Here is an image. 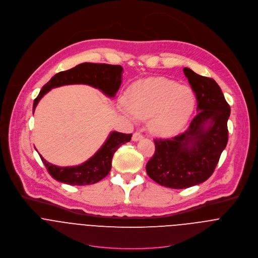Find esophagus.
I'll use <instances>...</instances> for the list:
<instances>
[{
    "label": "esophagus",
    "instance_id": "obj_1",
    "mask_svg": "<svg viewBox=\"0 0 258 258\" xmlns=\"http://www.w3.org/2000/svg\"><path fill=\"white\" fill-rule=\"evenodd\" d=\"M142 138H143V135L140 134V133H138V132H135V133L133 134V136H132V140H133V141H139V140H141Z\"/></svg>",
    "mask_w": 258,
    "mask_h": 258
}]
</instances>
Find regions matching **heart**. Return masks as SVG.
I'll return each instance as SVG.
<instances>
[{"label":"heart","mask_w":258,"mask_h":258,"mask_svg":"<svg viewBox=\"0 0 258 258\" xmlns=\"http://www.w3.org/2000/svg\"><path fill=\"white\" fill-rule=\"evenodd\" d=\"M197 105L195 92L164 78H153L133 85L120 110L131 120L148 118L150 131L159 136L178 132L188 122Z\"/></svg>","instance_id":"1"}]
</instances>
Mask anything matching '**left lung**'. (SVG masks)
Instances as JSON below:
<instances>
[{"mask_svg":"<svg viewBox=\"0 0 258 258\" xmlns=\"http://www.w3.org/2000/svg\"><path fill=\"white\" fill-rule=\"evenodd\" d=\"M197 97L198 114L182 133L154 139L155 152L146 164L150 178L170 188H186L207 180L228 142L230 106L218 84L183 69Z\"/></svg>","mask_w":258,"mask_h":258,"instance_id":"1","label":"left lung"}]
</instances>
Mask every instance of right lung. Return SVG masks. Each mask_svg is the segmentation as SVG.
<instances>
[{
	"label": "right lung",
	"mask_w": 258,
	"mask_h": 258,
	"mask_svg": "<svg viewBox=\"0 0 258 258\" xmlns=\"http://www.w3.org/2000/svg\"><path fill=\"white\" fill-rule=\"evenodd\" d=\"M121 66L106 63L84 62L69 71L60 72L45 84L33 103V113L40 99L51 89L66 85H89L99 89L109 98H114L122 83ZM132 134H124L117 131L110 133L103 146L86 162L77 166L60 167L47 162L41 155L40 158L49 174L56 180L72 185L93 184L105 176L111 170L112 158L117 149L131 140Z\"/></svg>",
	"instance_id": "1"
}]
</instances>
